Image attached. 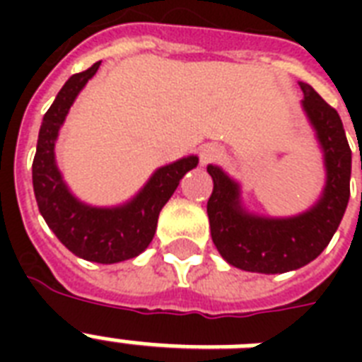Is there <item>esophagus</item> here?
<instances>
[{
  "label": "esophagus",
  "mask_w": 362,
  "mask_h": 362,
  "mask_svg": "<svg viewBox=\"0 0 362 362\" xmlns=\"http://www.w3.org/2000/svg\"><path fill=\"white\" fill-rule=\"evenodd\" d=\"M221 156H223V150H221L218 144H214V142H209V144H204V146L201 148V163L203 165L214 163V161H218Z\"/></svg>",
  "instance_id": "obj_1"
}]
</instances>
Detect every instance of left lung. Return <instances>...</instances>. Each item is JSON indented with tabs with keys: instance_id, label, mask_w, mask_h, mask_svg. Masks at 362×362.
I'll return each instance as SVG.
<instances>
[{
	"instance_id": "left-lung-1",
	"label": "left lung",
	"mask_w": 362,
	"mask_h": 362,
	"mask_svg": "<svg viewBox=\"0 0 362 362\" xmlns=\"http://www.w3.org/2000/svg\"><path fill=\"white\" fill-rule=\"evenodd\" d=\"M298 86L325 167V184L310 209L284 218L257 214L242 201L240 182L218 165L206 167L214 180L206 204L212 242L227 263L246 272L284 274L308 264L331 242L348 209L351 150L342 120L310 84Z\"/></svg>"
}]
</instances>
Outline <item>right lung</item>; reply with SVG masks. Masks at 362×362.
<instances>
[{"instance_id":"obj_1","label":"right lung","mask_w":362,"mask_h":362,"mask_svg":"<svg viewBox=\"0 0 362 362\" xmlns=\"http://www.w3.org/2000/svg\"><path fill=\"white\" fill-rule=\"evenodd\" d=\"M99 64L71 76L42 116L31 175L39 212L58 240L76 257L112 264L146 250L156 235L159 212L187 170L197 167L199 158L192 153L156 169L125 203L95 206L76 197L56 161V142L75 99L98 73Z\"/></svg>"}]
</instances>
